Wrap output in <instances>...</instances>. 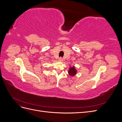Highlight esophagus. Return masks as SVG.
I'll return each instance as SVG.
<instances>
[{
    "label": "esophagus",
    "mask_w": 122,
    "mask_h": 122,
    "mask_svg": "<svg viewBox=\"0 0 122 122\" xmlns=\"http://www.w3.org/2000/svg\"><path fill=\"white\" fill-rule=\"evenodd\" d=\"M58 61H63V59H62V57H60L58 58Z\"/></svg>",
    "instance_id": "obj_1"
}]
</instances>
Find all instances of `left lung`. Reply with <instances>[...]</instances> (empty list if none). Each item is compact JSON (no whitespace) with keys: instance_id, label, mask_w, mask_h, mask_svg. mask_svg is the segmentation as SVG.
Listing matches in <instances>:
<instances>
[{"instance_id":"1","label":"left lung","mask_w":122,"mask_h":122,"mask_svg":"<svg viewBox=\"0 0 122 122\" xmlns=\"http://www.w3.org/2000/svg\"><path fill=\"white\" fill-rule=\"evenodd\" d=\"M76 73H77V71L76 70L75 68L74 67H71L69 70L68 73L70 76H74L76 74Z\"/></svg>"}]
</instances>
